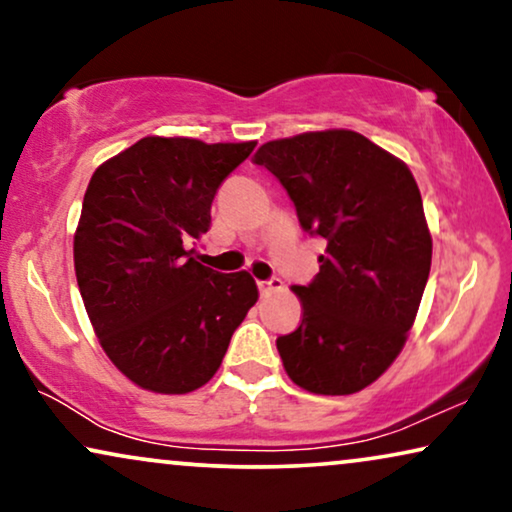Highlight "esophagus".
I'll list each match as a JSON object with an SVG mask.
<instances>
[{
	"instance_id": "esophagus-1",
	"label": "esophagus",
	"mask_w": 512,
	"mask_h": 512,
	"mask_svg": "<svg viewBox=\"0 0 512 512\" xmlns=\"http://www.w3.org/2000/svg\"><path fill=\"white\" fill-rule=\"evenodd\" d=\"M258 291H261V296H270V293L284 291V282L277 277L270 279V282H258Z\"/></svg>"
}]
</instances>
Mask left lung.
<instances>
[{"instance_id":"1","label":"left lung","mask_w":512,"mask_h":512,"mask_svg":"<svg viewBox=\"0 0 512 512\" xmlns=\"http://www.w3.org/2000/svg\"><path fill=\"white\" fill-rule=\"evenodd\" d=\"M291 195L300 226L326 237L319 272L293 286L300 326L277 338L300 389L347 396L373 384L408 340L433 240L410 167L354 130L303 132L254 156Z\"/></svg>"}]
</instances>
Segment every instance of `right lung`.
<instances>
[{
	"label": "right lung",
	"mask_w": 512,
	"mask_h": 512,
	"mask_svg": "<svg viewBox=\"0 0 512 512\" xmlns=\"http://www.w3.org/2000/svg\"><path fill=\"white\" fill-rule=\"evenodd\" d=\"M254 146L151 135L90 177L74 233L76 282L104 354L137 387L188 394L207 384L258 300L247 270L221 275L188 249Z\"/></svg>",
	"instance_id": "right-lung-1"
}]
</instances>
